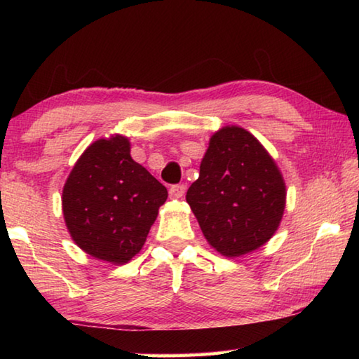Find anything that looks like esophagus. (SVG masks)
I'll use <instances>...</instances> for the list:
<instances>
[{
	"label": "esophagus",
	"instance_id": "esophagus-1",
	"mask_svg": "<svg viewBox=\"0 0 359 359\" xmlns=\"http://www.w3.org/2000/svg\"><path fill=\"white\" fill-rule=\"evenodd\" d=\"M185 191H187L185 185H174L169 188V196H171V199H180L184 198Z\"/></svg>",
	"mask_w": 359,
	"mask_h": 359
}]
</instances>
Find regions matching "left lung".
<instances>
[{
	"label": "left lung",
	"mask_w": 359,
	"mask_h": 359,
	"mask_svg": "<svg viewBox=\"0 0 359 359\" xmlns=\"http://www.w3.org/2000/svg\"><path fill=\"white\" fill-rule=\"evenodd\" d=\"M187 203L209 245L238 258L276 234L287 185L263 144L241 126L228 125L212 135Z\"/></svg>",
	"instance_id": "obj_1"
}]
</instances>
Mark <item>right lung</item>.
Wrapping results in <instances>:
<instances>
[{"label": "right lung", "instance_id": "1", "mask_svg": "<svg viewBox=\"0 0 359 359\" xmlns=\"http://www.w3.org/2000/svg\"><path fill=\"white\" fill-rule=\"evenodd\" d=\"M130 139L114 135L85 149L65 182L62 209L79 248L125 264L141 252L168 199L166 187L133 160Z\"/></svg>", "mask_w": 359, "mask_h": 359}]
</instances>
